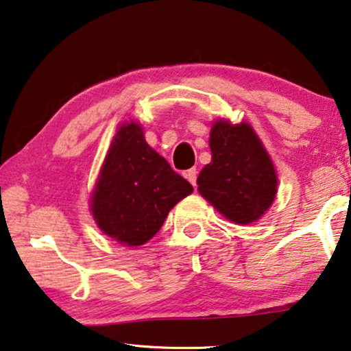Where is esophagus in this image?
<instances>
[{
  "instance_id": "esophagus-1",
  "label": "esophagus",
  "mask_w": 351,
  "mask_h": 351,
  "mask_svg": "<svg viewBox=\"0 0 351 351\" xmlns=\"http://www.w3.org/2000/svg\"><path fill=\"white\" fill-rule=\"evenodd\" d=\"M185 177L188 179V182H190V184L195 186L196 185V179H197V171H196V167H191V169H188L186 172H185Z\"/></svg>"
}]
</instances>
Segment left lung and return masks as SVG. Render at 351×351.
I'll use <instances>...</instances> for the list:
<instances>
[{
  "label": "left lung",
  "mask_w": 351,
  "mask_h": 351,
  "mask_svg": "<svg viewBox=\"0 0 351 351\" xmlns=\"http://www.w3.org/2000/svg\"><path fill=\"white\" fill-rule=\"evenodd\" d=\"M212 161L197 176V191L237 225L260 220L276 199L277 174L263 142L245 121L212 125Z\"/></svg>",
  "instance_id": "1"
}]
</instances>
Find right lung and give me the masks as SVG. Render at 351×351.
<instances>
[{
  "instance_id": "right-lung-1",
  "label": "right lung",
  "mask_w": 351,
  "mask_h": 351,
  "mask_svg": "<svg viewBox=\"0 0 351 351\" xmlns=\"http://www.w3.org/2000/svg\"><path fill=\"white\" fill-rule=\"evenodd\" d=\"M193 186L147 144L139 123H123L114 136L95 190L91 213L106 236L138 247L163 226L167 213Z\"/></svg>"
}]
</instances>
